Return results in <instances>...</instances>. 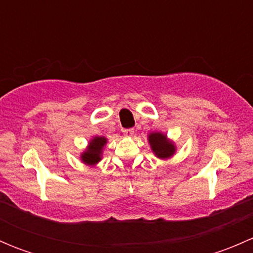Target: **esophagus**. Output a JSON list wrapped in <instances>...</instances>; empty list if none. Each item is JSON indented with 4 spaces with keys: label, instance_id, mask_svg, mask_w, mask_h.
<instances>
[{
    "label": "esophagus",
    "instance_id": "34e87169",
    "mask_svg": "<svg viewBox=\"0 0 253 253\" xmlns=\"http://www.w3.org/2000/svg\"><path fill=\"white\" fill-rule=\"evenodd\" d=\"M124 134L126 137H132L134 134V129L133 128H127V129H125L124 131Z\"/></svg>",
    "mask_w": 253,
    "mask_h": 253
}]
</instances>
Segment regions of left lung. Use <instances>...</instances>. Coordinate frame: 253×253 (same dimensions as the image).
<instances>
[{"label": "left lung", "mask_w": 253, "mask_h": 253, "mask_svg": "<svg viewBox=\"0 0 253 253\" xmlns=\"http://www.w3.org/2000/svg\"><path fill=\"white\" fill-rule=\"evenodd\" d=\"M149 143L152 145L153 152L157 154L158 158H169L174 154L175 148L170 142L167 141V137L162 133H152L149 136Z\"/></svg>", "instance_id": "1"}]
</instances>
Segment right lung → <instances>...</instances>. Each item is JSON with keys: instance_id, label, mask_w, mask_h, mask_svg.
I'll return each instance as SVG.
<instances>
[{"instance_id": "right-lung-1", "label": "right lung", "mask_w": 253, "mask_h": 253, "mask_svg": "<svg viewBox=\"0 0 253 253\" xmlns=\"http://www.w3.org/2000/svg\"><path fill=\"white\" fill-rule=\"evenodd\" d=\"M106 139L104 138V137H95V138L90 142L88 150L82 154V160H83L85 164L89 165H93L95 164V163H98L99 160H100L101 148L104 147Z\"/></svg>"}]
</instances>
